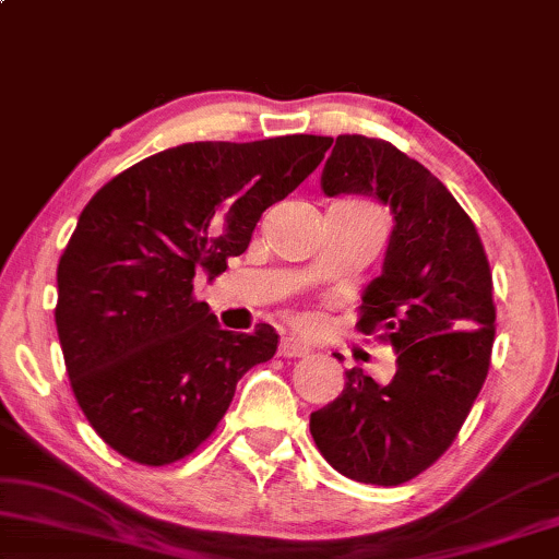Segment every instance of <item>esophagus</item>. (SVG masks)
<instances>
[{
	"instance_id": "1",
	"label": "esophagus",
	"mask_w": 559,
	"mask_h": 559,
	"mask_svg": "<svg viewBox=\"0 0 559 559\" xmlns=\"http://www.w3.org/2000/svg\"><path fill=\"white\" fill-rule=\"evenodd\" d=\"M278 355L281 357H304V355H309V345H304V342L294 340V337H284L278 345Z\"/></svg>"
}]
</instances>
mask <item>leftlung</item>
<instances>
[{"label":"left lung","mask_w":559,"mask_h":559,"mask_svg":"<svg viewBox=\"0 0 559 559\" xmlns=\"http://www.w3.org/2000/svg\"><path fill=\"white\" fill-rule=\"evenodd\" d=\"M322 189L381 199L396 219L383 273L362 294L355 324L396 349V376L378 385L360 368L347 370L345 391L311 414L309 429L337 473L401 486L450 450L486 383L493 275L467 212L396 145L340 135Z\"/></svg>","instance_id":"1"}]
</instances>
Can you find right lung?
<instances>
[{
    "label": "right lung",
    "mask_w": 559,
    "mask_h": 559,
    "mask_svg": "<svg viewBox=\"0 0 559 559\" xmlns=\"http://www.w3.org/2000/svg\"><path fill=\"white\" fill-rule=\"evenodd\" d=\"M332 138L186 143L104 183L58 263L56 326L73 396L96 435L140 465H170L210 440L235 385L271 360L278 334L222 330L193 296L248 250Z\"/></svg>",
    "instance_id": "1"
}]
</instances>
